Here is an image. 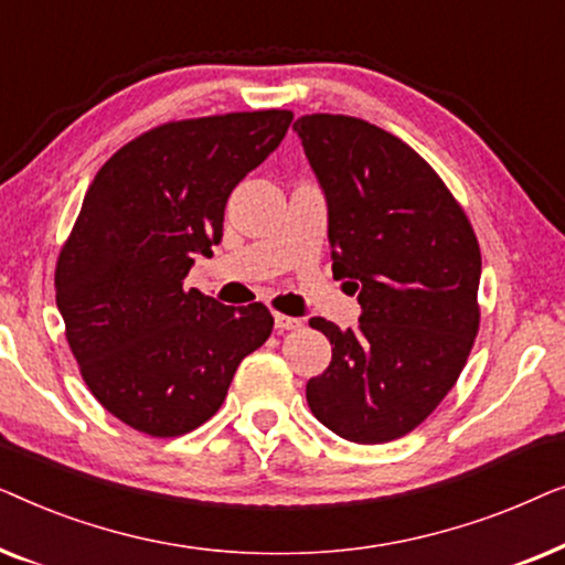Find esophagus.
<instances>
[{
    "mask_svg": "<svg viewBox=\"0 0 565 565\" xmlns=\"http://www.w3.org/2000/svg\"><path fill=\"white\" fill-rule=\"evenodd\" d=\"M303 327V321L296 319V316H285V313H275V329L277 331H292Z\"/></svg>",
    "mask_w": 565,
    "mask_h": 565,
    "instance_id": "34e87169",
    "label": "esophagus"
}]
</instances>
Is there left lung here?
Wrapping results in <instances>:
<instances>
[{"label":"left lung","instance_id":"obj_1","mask_svg":"<svg viewBox=\"0 0 565 565\" xmlns=\"http://www.w3.org/2000/svg\"><path fill=\"white\" fill-rule=\"evenodd\" d=\"M292 130L327 195L331 269L362 306L354 329L308 321L331 342L308 406L350 443H391L419 427L466 367L481 321L478 238L435 169L388 130L329 113Z\"/></svg>","mask_w":565,"mask_h":565}]
</instances>
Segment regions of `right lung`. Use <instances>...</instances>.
<instances>
[{
    "label": "right lung",
    "instance_id": "obj_1",
    "mask_svg": "<svg viewBox=\"0 0 565 565\" xmlns=\"http://www.w3.org/2000/svg\"><path fill=\"white\" fill-rule=\"evenodd\" d=\"M290 110L174 120L115 151L56 262V306L82 377L122 424L180 437L218 412L267 306H223L184 277L223 236L231 190L288 134Z\"/></svg>",
    "mask_w": 565,
    "mask_h": 565
}]
</instances>
